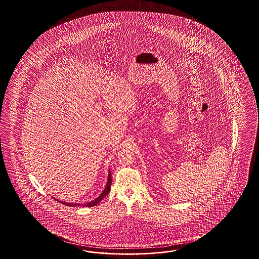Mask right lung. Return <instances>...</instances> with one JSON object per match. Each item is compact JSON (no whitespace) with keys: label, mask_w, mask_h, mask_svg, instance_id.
<instances>
[{"label":"right lung","mask_w":259,"mask_h":259,"mask_svg":"<svg viewBox=\"0 0 259 259\" xmlns=\"http://www.w3.org/2000/svg\"><path fill=\"white\" fill-rule=\"evenodd\" d=\"M111 185H112V174H111V171L109 170V174H108V180H107V184H106V187L104 188L103 192L98 196V197H96L95 199H93L92 201H90V202H84V203H72V202H66V201H63V200H60V199H56L55 197V199L56 200H58L60 203H62L63 205H66V206L69 207H75V206H85V207H92L95 206L96 204H98L102 199H103L104 197H106L108 194H109V192L111 191Z\"/></svg>","instance_id":"obj_1"}]
</instances>
